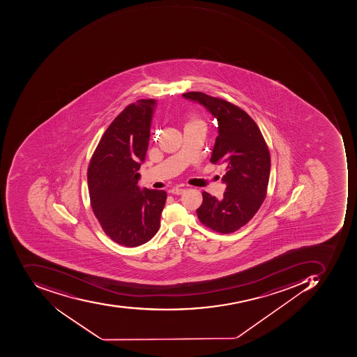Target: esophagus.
<instances>
[{
  "instance_id": "esophagus-1",
  "label": "esophagus",
  "mask_w": 357,
  "mask_h": 357,
  "mask_svg": "<svg viewBox=\"0 0 357 357\" xmlns=\"http://www.w3.org/2000/svg\"><path fill=\"white\" fill-rule=\"evenodd\" d=\"M184 192H185V189H179V188H176V189L172 190L170 193L175 194V195H181Z\"/></svg>"
}]
</instances>
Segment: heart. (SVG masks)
Instances as JSON below:
<instances>
[{
  "label": "heart",
  "instance_id": "heart-1",
  "mask_svg": "<svg viewBox=\"0 0 357 357\" xmlns=\"http://www.w3.org/2000/svg\"><path fill=\"white\" fill-rule=\"evenodd\" d=\"M194 123H203L202 122V120L198 119V118H196V116H193V118H191V121L189 122L188 124H194Z\"/></svg>",
  "mask_w": 357,
  "mask_h": 357
}]
</instances>
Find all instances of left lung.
I'll list each match as a JSON object with an SVG mask.
<instances>
[{
	"mask_svg": "<svg viewBox=\"0 0 357 357\" xmlns=\"http://www.w3.org/2000/svg\"><path fill=\"white\" fill-rule=\"evenodd\" d=\"M183 96L201 102L217 118L219 135L210 162L226 166L223 198L203 192L198 219L217 233H234L255 217L265 199L271 174L268 147L255 120L241 107L203 92Z\"/></svg>",
	"mask_w": 357,
	"mask_h": 357,
	"instance_id": "left-lung-1",
	"label": "left lung"
}]
</instances>
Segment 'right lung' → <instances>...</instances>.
Returning <instances> with one entry per match:
<instances>
[{"label":"right lung","mask_w":357,"mask_h":357,"mask_svg":"<svg viewBox=\"0 0 357 357\" xmlns=\"http://www.w3.org/2000/svg\"><path fill=\"white\" fill-rule=\"evenodd\" d=\"M155 100L126 106L102 134L88 167L90 203L102 231L114 243L134 248L159 231L167 194L137 185L149 145Z\"/></svg>","instance_id":"1"}]
</instances>
